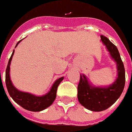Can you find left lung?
<instances>
[{"mask_svg":"<svg viewBox=\"0 0 132 132\" xmlns=\"http://www.w3.org/2000/svg\"><path fill=\"white\" fill-rule=\"evenodd\" d=\"M101 40L106 46L112 59L117 63L118 77L110 86L97 87L88 82L84 74H80L78 85V101L86 109L95 112L105 110L114 104L123 92L125 83L124 65L117 46L104 35H101Z\"/></svg>","mask_w":132,"mask_h":132,"instance_id":"8db88e82","label":"left lung"}]
</instances>
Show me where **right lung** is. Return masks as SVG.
<instances>
[{"label": "right lung", "mask_w": 132, "mask_h": 132, "mask_svg": "<svg viewBox=\"0 0 132 132\" xmlns=\"http://www.w3.org/2000/svg\"><path fill=\"white\" fill-rule=\"evenodd\" d=\"M22 40L19 41L17 43L16 46L15 48H16L18 44ZM14 54V50L13 51L11 57L9 59L8 65H7L6 73H5V82L8 92L11 97L13 100L16 102L17 104L22 106L24 109L28 110L32 112H39L43 110L46 109L50 106H51L54 101L55 100L56 96V91L57 88L61 82L63 80L64 77H61L60 78L55 81L54 83L50 90L47 93L42 96H36L34 95L30 94L29 93L22 92L20 90H18L11 82L10 79V64L12 59L13 56Z\"/></svg>", "instance_id": "1"}]
</instances>
